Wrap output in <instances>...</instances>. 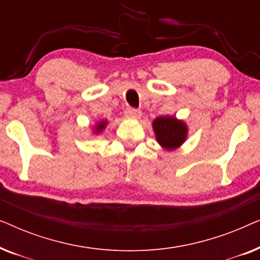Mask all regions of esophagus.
I'll list each match as a JSON object with an SVG mask.
<instances>
[{
	"label": "esophagus",
	"instance_id": "34e87169",
	"mask_svg": "<svg viewBox=\"0 0 260 260\" xmlns=\"http://www.w3.org/2000/svg\"><path fill=\"white\" fill-rule=\"evenodd\" d=\"M141 116H142V112L137 109L129 108V109H126V111H125V117L129 119H138V118H141Z\"/></svg>",
	"mask_w": 260,
	"mask_h": 260
}]
</instances>
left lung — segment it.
Returning <instances> with one entry per match:
<instances>
[{
	"instance_id": "8db88e82",
	"label": "left lung",
	"mask_w": 260,
	"mask_h": 260,
	"mask_svg": "<svg viewBox=\"0 0 260 260\" xmlns=\"http://www.w3.org/2000/svg\"><path fill=\"white\" fill-rule=\"evenodd\" d=\"M152 129L157 143L166 150H176L186 142L188 125L175 116L156 117L152 120Z\"/></svg>"
}]
</instances>
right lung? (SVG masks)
I'll list each match as a JSON object with an SVG mask.
<instances>
[{
  "mask_svg": "<svg viewBox=\"0 0 260 260\" xmlns=\"http://www.w3.org/2000/svg\"><path fill=\"white\" fill-rule=\"evenodd\" d=\"M108 119H101L98 120L97 123L94 124V126H92V135H95V136H98V135H101L103 131L106 129V126H108Z\"/></svg>",
  "mask_w": 260,
  "mask_h": 260,
  "instance_id": "add662e5",
  "label": "right lung"
}]
</instances>
